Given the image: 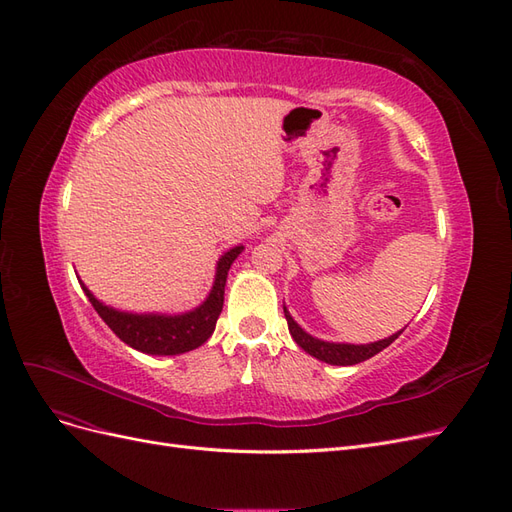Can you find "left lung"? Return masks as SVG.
Returning <instances> with one entry per match:
<instances>
[{"mask_svg": "<svg viewBox=\"0 0 512 512\" xmlns=\"http://www.w3.org/2000/svg\"><path fill=\"white\" fill-rule=\"evenodd\" d=\"M284 314L288 320V331L292 335L294 342H297L307 354L316 356V359L324 361V363H331V365H356L361 361L371 359V356L382 352L386 346H391L395 339L401 335L399 333L391 335L382 339V342H374V344H361V346H354V344H331V342H322V339H316L312 335H307L297 322L292 320V316L288 314V309L284 307Z\"/></svg>", "mask_w": 512, "mask_h": 512, "instance_id": "8db88e82", "label": "left lung"}]
</instances>
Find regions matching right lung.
<instances>
[{
	"instance_id": "1",
	"label": "right lung",
	"mask_w": 512,
	"mask_h": 512,
	"mask_svg": "<svg viewBox=\"0 0 512 512\" xmlns=\"http://www.w3.org/2000/svg\"><path fill=\"white\" fill-rule=\"evenodd\" d=\"M241 250L243 245H237L220 258L213 290L209 292L207 301L196 307L194 312L181 316L117 312L113 307L102 305L83 284L81 286L91 305H94V309L100 314V318L111 327V331L121 339V342H126L134 350H141L145 354H183L203 346L211 337L215 322H218L222 314L228 269L241 254Z\"/></svg>"
}]
</instances>
